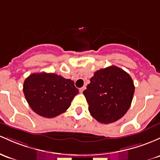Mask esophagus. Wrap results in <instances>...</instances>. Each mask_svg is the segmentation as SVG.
<instances>
[{
  "instance_id": "1",
  "label": "esophagus",
  "mask_w": 160,
  "mask_h": 160,
  "mask_svg": "<svg viewBox=\"0 0 160 160\" xmlns=\"http://www.w3.org/2000/svg\"><path fill=\"white\" fill-rule=\"evenodd\" d=\"M86 89V87H82V88H80V89H79V90H80V93H82V92H83V90H84V89Z\"/></svg>"
}]
</instances>
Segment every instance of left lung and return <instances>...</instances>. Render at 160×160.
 <instances>
[{
  "mask_svg": "<svg viewBox=\"0 0 160 160\" xmlns=\"http://www.w3.org/2000/svg\"><path fill=\"white\" fill-rule=\"evenodd\" d=\"M83 93L90 115L100 123L109 124L122 118L129 109L134 85L127 72L112 65L95 72Z\"/></svg>",
  "mask_w": 160,
  "mask_h": 160,
  "instance_id": "8db88e82",
  "label": "left lung"
}]
</instances>
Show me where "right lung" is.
Segmentation results:
<instances>
[{
    "mask_svg": "<svg viewBox=\"0 0 160 160\" xmlns=\"http://www.w3.org/2000/svg\"><path fill=\"white\" fill-rule=\"evenodd\" d=\"M79 92L74 82L52 73H32L23 83L28 104L40 116L54 118L69 108Z\"/></svg>",
    "mask_w": 160,
    "mask_h": 160,
    "instance_id": "add662e5",
    "label": "right lung"
}]
</instances>
